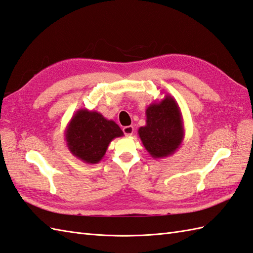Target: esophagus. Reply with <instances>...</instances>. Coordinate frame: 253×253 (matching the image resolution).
<instances>
[{
    "label": "esophagus",
    "instance_id": "obj_1",
    "mask_svg": "<svg viewBox=\"0 0 253 253\" xmlns=\"http://www.w3.org/2000/svg\"><path fill=\"white\" fill-rule=\"evenodd\" d=\"M123 131H124L125 136H131L133 133V127L132 126H125L123 128Z\"/></svg>",
    "mask_w": 253,
    "mask_h": 253
}]
</instances>
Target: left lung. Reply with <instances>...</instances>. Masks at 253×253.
Wrapping results in <instances>:
<instances>
[{"instance_id": "left-lung-1", "label": "left lung", "mask_w": 253, "mask_h": 253, "mask_svg": "<svg viewBox=\"0 0 253 253\" xmlns=\"http://www.w3.org/2000/svg\"><path fill=\"white\" fill-rule=\"evenodd\" d=\"M145 115V125L138 130L145 150L154 160L172 155L184 139L183 119L175 99L166 95L151 103Z\"/></svg>"}]
</instances>
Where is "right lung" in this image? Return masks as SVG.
<instances>
[{"label": "right lung", "instance_id": "add662e5", "mask_svg": "<svg viewBox=\"0 0 253 253\" xmlns=\"http://www.w3.org/2000/svg\"><path fill=\"white\" fill-rule=\"evenodd\" d=\"M122 136L124 132L114 121L87 109L76 111L64 131L69 151L86 164H98L111 141Z\"/></svg>", "mask_w": 253, "mask_h": 253}]
</instances>
